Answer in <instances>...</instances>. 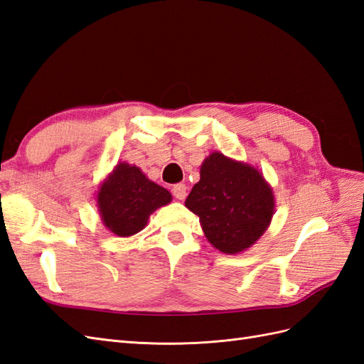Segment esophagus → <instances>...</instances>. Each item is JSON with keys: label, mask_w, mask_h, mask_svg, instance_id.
<instances>
[{"label": "esophagus", "mask_w": 364, "mask_h": 364, "mask_svg": "<svg viewBox=\"0 0 364 364\" xmlns=\"http://www.w3.org/2000/svg\"><path fill=\"white\" fill-rule=\"evenodd\" d=\"M173 194H174V197L178 200H185V197H186V186L183 185V183H176L174 186H173Z\"/></svg>", "instance_id": "1"}]
</instances>
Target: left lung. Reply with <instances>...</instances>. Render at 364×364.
Here are the masks:
<instances>
[{"label":"left lung","mask_w":364,"mask_h":364,"mask_svg":"<svg viewBox=\"0 0 364 364\" xmlns=\"http://www.w3.org/2000/svg\"><path fill=\"white\" fill-rule=\"evenodd\" d=\"M185 206L199 217L213 247L235 255L255 245L270 226L274 194L257 167L213 151L202 162L200 181Z\"/></svg>","instance_id":"obj_1"}]
</instances>
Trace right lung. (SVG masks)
Segmentation results:
<instances>
[{"instance_id": "1", "label": "right lung", "mask_w": 364, "mask_h": 364, "mask_svg": "<svg viewBox=\"0 0 364 364\" xmlns=\"http://www.w3.org/2000/svg\"><path fill=\"white\" fill-rule=\"evenodd\" d=\"M164 186L150 181L136 165L119 161L100 183L95 200L109 232L132 237L146 228L158 208L171 202Z\"/></svg>"}]
</instances>
